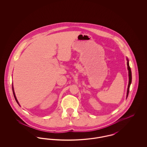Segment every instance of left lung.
Masks as SVG:
<instances>
[{
    "label": "left lung",
    "mask_w": 147,
    "mask_h": 147,
    "mask_svg": "<svg viewBox=\"0 0 147 147\" xmlns=\"http://www.w3.org/2000/svg\"><path fill=\"white\" fill-rule=\"evenodd\" d=\"M127 67H128V74H129V82H128V89H127V98L128 95V93H129V86H130V85L131 84V82H132V73H131V68H130V67H129V62H128V59H127Z\"/></svg>",
    "instance_id": "obj_1"
}]
</instances>
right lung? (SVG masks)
<instances>
[{"instance_id": "add662e5", "label": "right lung", "mask_w": 147, "mask_h": 147, "mask_svg": "<svg viewBox=\"0 0 147 147\" xmlns=\"http://www.w3.org/2000/svg\"><path fill=\"white\" fill-rule=\"evenodd\" d=\"M12 89H13V94H14V98H15V100H16V102L19 104V105L20 106V105H19V102L18 101V100L16 99V96H15V92H14V89H13V86H12Z\"/></svg>"}]
</instances>
